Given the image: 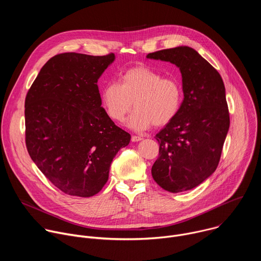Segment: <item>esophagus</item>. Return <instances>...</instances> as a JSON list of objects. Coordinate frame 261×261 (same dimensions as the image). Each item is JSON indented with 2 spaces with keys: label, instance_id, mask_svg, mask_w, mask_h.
<instances>
[{
  "label": "esophagus",
  "instance_id": "obj_1",
  "mask_svg": "<svg viewBox=\"0 0 261 261\" xmlns=\"http://www.w3.org/2000/svg\"><path fill=\"white\" fill-rule=\"evenodd\" d=\"M131 140L133 141V142H136V141H140V140H142V137H140V136H132L131 137Z\"/></svg>",
  "mask_w": 261,
  "mask_h": 261
}]
</instances>
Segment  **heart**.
I'll list each match as a JSON object with an SVG mask.
<instances>
[{
    "label": "heart",
    "instance_id": "heart-1",
    "mask_svg": "<svg viewBox=\"0 0 261 261\" xmlns=\"http://www.w3.org/2000/svg\"><path fill=\"white\" fill-rule=\"evenodd\" d=\"M101 102L107 116L122 123L136 108L130 118L133 130L143 131L153 124L161 127L177 115L182 100L180 84L150 67L137 65L124 70L119 84L108 82L101 89Z\"/></svg>",
    "mask_w": 261,
    "mask_h": 261
}]
</instances>
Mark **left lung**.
I'll return each mask as SVG.
<instances>
[{"label": "left lung", "instance_id": "left-lung-1", "mask_svg": "<svg viewBox=\"0 0 261 261\" xmlns=\"http://www.w3.org/2000/svg\"><path fill=\"white\" fill-rule=\"evenodd\" d=\"M146 58L179 68L184 93L177 115L156 134L160 147L153 178L168 192L191 190L215 172L220 161L230 124L224 83L189 46L158 50Z\"/></svg>", "mask_w": 261, "mask_h": 261}]
</instances>
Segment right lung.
Returning <instances> with one entry per match:
<instances>
[{
    "label": "right lung",
    "mask_w": 261,
    "mask_h": 261,
    "mask_svg": "<svg viewBox=\"0 0 261 261\" xmlns=\"http://www.w3.org/2000/svg\"><path fill=\"white\" fill-rule=\"evenodd\" d=\"M115 55L65 53L41 68L24 102L25 144L30 157L62 192L97 194L110 164L131 136L101 106L97 86Z\"/></svg>",
    "instance_id": "obj_1"
}]
</instances>
